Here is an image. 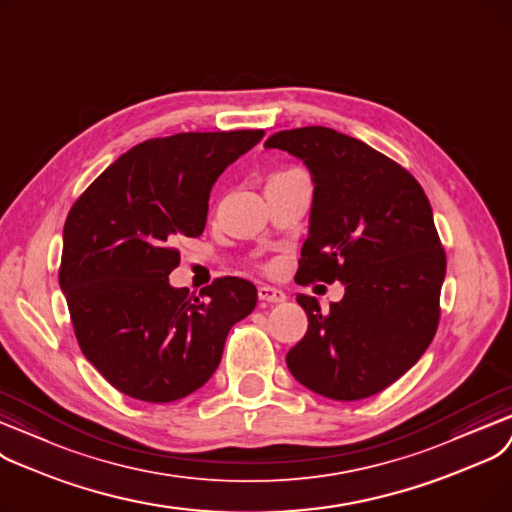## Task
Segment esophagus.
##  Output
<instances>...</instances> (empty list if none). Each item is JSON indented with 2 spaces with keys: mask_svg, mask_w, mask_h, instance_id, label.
Masks as SVG:
<instances>
[{
  "mask_svg": "<svg viewBox=\"0 0 512 512\" xmlns=\"http://www.w3.org/2000/svg\"><path fill=\"white\" fill-rule=\"evenodd\" d=\"M258 298L262 302H269V304H281L285 302V294L281 289H275V287H269V285H260L258 287Z\"/></svg>",
  "mask_w": 512,
  "mask_h": 512,
  "instance_id": "obj_1",
  "label": "esophagus"
}]
</instances>
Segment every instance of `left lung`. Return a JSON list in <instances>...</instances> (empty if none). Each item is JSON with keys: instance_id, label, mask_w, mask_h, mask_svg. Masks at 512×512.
Segmentation results:
<instances>
[{"instance_id": "8db88e82", "label": "left lung", "mask_w": 512, "mask_h": 512, "mask_svg": "<svg viewBox=\"0 0 512 512\" xmlns=\"http://www.w3.org/2000/svg\"><path fill=\"white\" fill-rule=\"evenodd\" d=\"M264 148L298 156L314 181L296 281L346 285L327 314L298 294L308 331L287 367L331 400L375 396L423 356L440 325L446 252L425 191L392 158L327 127L279 131Z\"/></svg>"}]
</instances>
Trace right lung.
I'll use <instances>...</instances> for the list:
<instances>
[{"label": "right lung", "mask_w": 512, "mask_h": 512, "mask_svg": "<svg viewBox=\"0 0 512 512\" xmlns=\"http://www.w3.org/2000/svg\"><path fill=\"white\" fill-rule=\"evenodd\" d=\"M262 129L148 139L110 164L64 223L60 287L85 358L129 398L166 404L200 389L256 287L221 277L198 298L175 289L177 237L206 227L210 189Z\"/></svg>", "instance_id": "1"}]
</instances>
